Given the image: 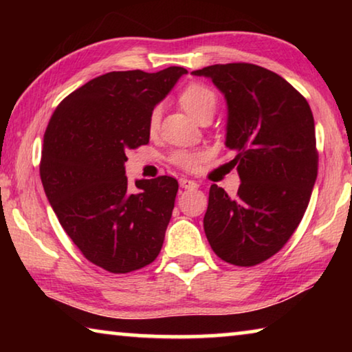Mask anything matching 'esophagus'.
Returning <instances> with one entry per match:
<instances>
[{
	"label": "esophagus",
	"mask_w": 352,
	"mask_h": 352,
	"mask_svg": "<svg viewBox=\"0 0 352 352\" xmlns=\"http://www.w3.org/2000/svg\"><path fill=\"white\" fill-rule=\"evenodd\" d=\"M180 186L184 189H195V188H199V184L194 180H189V178L183 177V178H180Z\"/></svg>",
	"instance_id": "obj_1"
}]
</instances>
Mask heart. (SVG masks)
Wrapping results in <instances>:
<instances>
[{
    "mask_svg": "<svg viewBox=\"0 0 352 352\" xmlns=\"http://www.w3.org/2000/svg\"><path fill=\"white\" fill-rule=\"evenodd\" d=\"M180 102L186 109L189 115L194 118H200L205 113H214L217 105V98L210 87L204 83H189L180 93ZM160 124V109H153L148 116V132H157ZM204 158V152L195 151V148L182 147L169 155V162L175 164L177 168L184 170H192Z\"/></svg>",
    "mask_w": 352,
    "mask_h": 352,
    "instance_id": "obj_1",
    "label": "heart"
}]
</instances>
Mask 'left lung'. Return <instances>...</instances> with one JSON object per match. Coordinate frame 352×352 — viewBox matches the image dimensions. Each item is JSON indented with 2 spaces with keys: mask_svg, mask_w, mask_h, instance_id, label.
Wrapping results in <instances>:
<instances>
[{
  "mask_svg": "<svg viewBox=\"0 0 352 352\" xmlns=\"http://www.w3.org/2000/svg\"><path fill=\"white\" fill-rule=\"evenodd\" d=\"M192 74L210 77L225 94V144L236 152L230 164L241 177L233 197L211 184L205 234L228 264H261L287 243L311 200L318 172L311 107L281 76L253 63L211 65Z\"/></svg>",
  "mask_w": 352,
  "mask_h": 352,
  "instance_id": "1",
  "label": "left lung"
}]
</instances>
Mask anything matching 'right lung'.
Returning a JSON list of instances; mask_svg holds the SVG:
<instances>
[{
    "label": "right lung",
    "mask_w": 352,
    "mask_h": 352,
    "mask_svg": "<svg viewBox=\"0 0 352 352\" xmlns=\"http://www.w3.org/2000/svg\"><path fill=\"white\" fill-rule=\"evenodd\" d=\"M188 71H113L68 94L47 124L40 160L46 197L85 258L110 273L157 259L174 210L175 178L129 188L127 152L147 144L148 116Z\"/></svg>",
    "instance_id": "right-lung-1"
}]
</instances>
